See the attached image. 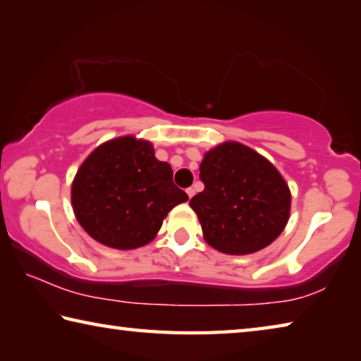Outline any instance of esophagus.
<instances>
[{"mask_svg":"<svg viewBox=\"0 0 361 361\" xmlns=\"http://www.w3.org/2000/svg\"><path fill=\"white\" fill-rule=\"evenodd\" d=\"M186 194H188V197H189V199H191V197H192V195L195 194V189H194V188H188V189H186Z\"/></svg>","mask_w":361,"mask_h":361,"instance_id":"34e87169","label":"esophagus"}]
</instances>
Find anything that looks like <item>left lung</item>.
Masks as SVG:
<instances>
[{
  "instance_id": "1",
  "label": "left lung",
  "mask_w": 361,
  "mask_h": 361,
  "mask_svg": "<svg viewBox=\"0 0 361 361\" xmlns=\"http://www.w3.org/2000/svg\"><path fill=\"white\" fill-rule=\"evenodd\" d=\"M199 170L205 189L189 205L210 247L226 255H250L282 234L291 192L264 156L239 142H224L205 152Z\"/></svg>"
}]
</instances>
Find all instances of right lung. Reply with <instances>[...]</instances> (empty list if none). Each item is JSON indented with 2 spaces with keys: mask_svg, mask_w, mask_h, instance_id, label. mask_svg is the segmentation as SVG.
Masks as SVG:
<instances>
[{
  "mask_svg": "<svg viewBox=\"0 0 361 361\" xmlns=\"http://www.w3.org/2000/svg\"><path fill=\"white\" fill-rule=\"evenodd\" d=\"M170 164L157 161L148 140L118 137L85 157L71 185L82 229L109 248L133 250L154 239L164 218L188 194L173 185Z\"/></svg>",
  "mask_w": 361,
  "mask_h": 361,
  "instance_id": "add662e5",
  "label": "right lung"
}]
</instances>
